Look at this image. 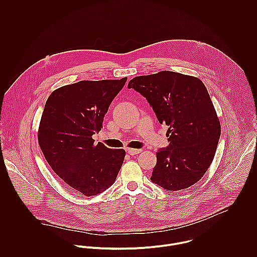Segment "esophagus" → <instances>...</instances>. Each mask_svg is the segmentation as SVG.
Wrapping results in <instances>:
<instances>
[{
	"label": "esophagus",
	"mask_w": 257,
	"mask_h": 257,
	"mask_svg": "<svg viewBox=\"0 0 257 257\" xmlns=\"http://www.w3.org/2000/svg\"><path fill=\"white\" fill-rule=\"evenodd\" d=\"M126 152L130 154V155H136V154H139L142 152V149H133V148H128L126 149Z\"/></svg>",
	"instance_id": "34e87169"
}]
</instances>
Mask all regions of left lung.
Segmentation results:
<instances>
[{
  "mask_svg": "<svg viewBox=\"0 0 257 257\" xmlns=\"http://www.w3.org/2000/svg\"><path fill=\"white\" fill-rule=\"evenodd\" d=\"M127 88L143 95L158 121L168 125L169 145L157 150L150 180L172 192L197 183L214 159L220 136V119L204 83L161 71L135 77Z\"/></svg>",
  "mask_w": 257,
  "mask_h": 257,
  "instance_id": "1",
  "label": "left lung"
}]
</instances>
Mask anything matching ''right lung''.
I'll use <instances>...</instances> for the list:
<instances>
[{"label": "right lung", "instance_id": "1", "mask_svg": "<svg viewBox=\"0 0 257 257\" xmlns=\"http://www.w3.org/2000/svg\"><path fill=\"white\" fill-rule=\"evenodd\" d=\"M120 80L80 81L48 97L38 128L41 151L64 183L84 196H96L114 183L125 151L95 145L110 103L123 88Z\"/></svg>", "mask_w": 257, "mask_h": 257}]
</instances>
